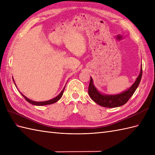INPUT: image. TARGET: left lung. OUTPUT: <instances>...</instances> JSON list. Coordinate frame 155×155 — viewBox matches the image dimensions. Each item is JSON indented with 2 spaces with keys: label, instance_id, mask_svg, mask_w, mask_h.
Masks as SVG:
<instances>
[{
  "label": "left lung",
  "instance_id": "8db88e82",
  "mask_svg": "<svg viewBox=\"0 0 155 155\" xmlns=\"http://www.w3.org/2000/svg\"><path fill=\"white\" fill-rule=\"evenodd\" d=\"M142 73L143 71L141 68L139 77L137 78L135 83L131 86V88H129L127 91L116 95H104L101 94L95 88L93 84L92 78L91 77V81H90L88 86V94L93 101L103 107H116L123 106L127 103L131 96L134 94L136 89L137 88L142 77Z\"/></svg>",
  "mask_w": 155,
  "mask_h": 155
}]
</instances>
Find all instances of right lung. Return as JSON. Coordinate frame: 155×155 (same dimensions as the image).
<instances>
[{"instance_id":"1","label":"right lung","mask_w":155,"mask_h":155,"mask_svg":"<svg viewBox=\"0 0 155 155\" xmlns=\"http://www.w3.org/2000/svg\"><path fill=\"white\" fill-rule=\"evenodd\" d=\"M13 80H14V79H13ZM14 84H15V83H14ZM64 88H65V87H64V88L63 89V91H61L60 94H59L58 96H57V97H55V98H53L52 100H48V101H45V102H35V101H33V100H30V99H28V98H27V97H26L24 95H23L22 94H21H21L23 96L24 98L25 99H26V100H27V101H28L29 103L33 104V105H35V106H44V105H48V104H53V103H55V102H57V101H58V100H59L61 98V97H62V96H63Z\"/></svg>"}]
</instances>
